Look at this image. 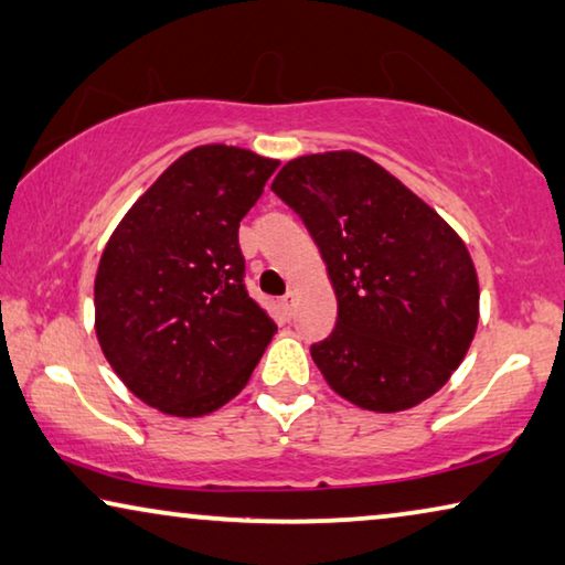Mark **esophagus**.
<instances>
[{
    "mask_svg": "<svg viewBox=\"0 0 565 565\" xmlns=\"http://www.w3.org/2000/svg\"><path fill=\"white\" fill-rule=\"evenodd\" d=\"M280 308H282L285 316L292 318V312H295V295H292V292H288V295H285V298L280 300Z\"/></svg>",
    "mask_w": 565,
    "mask_h": 565,
    "instance_id": "1",
    "label": "esophagus"
}]
</instances>
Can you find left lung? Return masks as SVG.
<instances>
[{"instance_id":"1","label":"left lung","mask_w":565,"mask_h":565,"mask_svg":"<svg viewBox=\"0 0 565 565\" xmlns=\"http://www.w3.org/2000/svg\"><path fill=\"white\" fill-rule=\"evenodd\" d=\"M273 192L308 227L335 290L333 333L310 345L328 386L384 414L437 394L480 318L477 273L457 232L355 151L292 159Z\"/></svg>"}]
</instances>
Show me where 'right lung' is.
I'll return each mask as SVG.
<instances>
[{
	"label": "right lung",
	"mask_w": 565,
	"mask_h": 565,
	"mask_svg": "<svg viewBox=\"0 0 565 565\" xmlns=\"http://www.w3.org/2000/svg\"><path fill=\"white\" fill-rule=\"evenodd\" d=\"M277 163L199 146L110 234L95 275V333L113 371L153 409H220L273 341L277 326L249 298L237 234Z\"/></svg>",
	"instance_id": "obj_1"
}]
</instances>
